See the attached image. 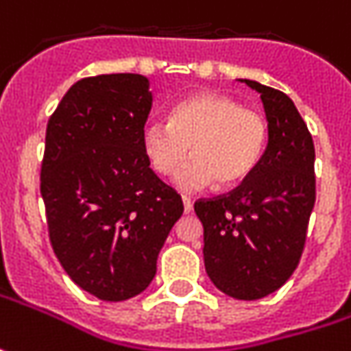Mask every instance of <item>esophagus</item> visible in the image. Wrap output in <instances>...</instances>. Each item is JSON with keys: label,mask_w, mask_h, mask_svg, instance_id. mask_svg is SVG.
<instances>
[{"label": "esophagus", "mask_w": 351, "mask_h": 351, "mask_svg": "<svg viewBox=\"0 0 351 351\" xmlns=\"http://www.w3.org/2000/svg\"><path fill=\"white\" fill-rule=\"evenodd\" d=\"M182 204H184V212H192V199L188 198V196H182Z\"/></svg>", "instance_id": "obj_1"}]
</instances>
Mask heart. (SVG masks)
Masks as SVG:
<instances>
[{"mask_svg": "<svg viewBox=\"0 0 351 351\" xmlns=\"http://www.w3.org/2000/svg\"><path fill=\"white\" fill-rule=\"evenodd\" d=\"M268 145L266 118L217 93H196L169 112V122H152L141 147L157 175L175 173L190 147L192 159L175 176L180 188H233L256 171Z\"/></svg>", "mask_w": 351, "mask_h": 351, "instance_id": "b5f03b06", "label": "heart"}]
</instances>
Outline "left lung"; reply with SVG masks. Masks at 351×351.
<instances>
[{
    "mask_svg": "<svg viewBox=\"0 0 351 351\" xmlns=\"http://www.w3.org/2000/svg\"><path fill=\"white\" fill-rule=\"evenodd\" d=\"M260 93L268 145L256 171L223 196L198 199L204 264L225 295L254 301L295 272L315 206V145L285 93L243 79Z\"/></svg>",
    "mask_w": 351,
    "mask_h": 351,
    "instance_id": "obj_1",
    "label": "left lung"
}]
</instances>
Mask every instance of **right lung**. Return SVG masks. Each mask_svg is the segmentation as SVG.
<instances>
[{
	"label": "right lung",
	"instance_id": "obj_1",
	"mask_svg": "<svg viewBox=\"0 0 351 351\" xmlns=\"http://www.w3.org/2000/svg\"><path fill=\"white\" fill-rule=\"evenodd\" d=\"M149 79L110 73L73 83L46 128L40 194L67 276L103 301L139 295L184 212L141 147Z\"/></svg>",
	"mask_w": 351,
	"mask_h": 351
}]
</instances>
